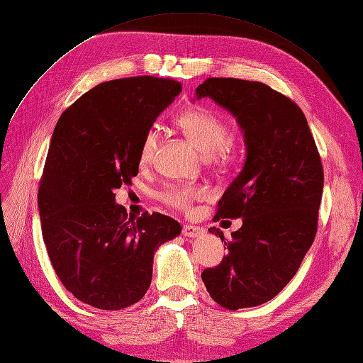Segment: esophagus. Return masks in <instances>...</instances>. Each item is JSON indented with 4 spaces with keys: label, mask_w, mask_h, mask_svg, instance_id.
Listing matches in <instances>:
<instances>
[{
    "label": "esophagus",
    "mask_w": 363,
    "mask_h": 363,
    "mask_svg": "<svg viewBox=\"0 0 363 363\" xmlns=\"http://www.w3.org/2000/svg\"><path fill=\"white\" fill-rule=\"evenodd\" d=\"M183 235L187 238H196V237L204 235V229L194 225H186L183 226Z\"/></svg>",
    "instance_id": "obj_1"
}]
</instances>
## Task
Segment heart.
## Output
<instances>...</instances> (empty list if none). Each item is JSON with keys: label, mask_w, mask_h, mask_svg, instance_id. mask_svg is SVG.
I'll use <instances>...</instances> for the list:
<instances>
[{"label": "heart", "mask_w": 363, "mask_h": 363, "mask_svg": "<svg viewBox=\"0 0 363 363\" xmlns=\"http://www.w3.org/2000/svg\"><path fill=\"white\" fill-rule=\"evenodd\" d=\"M177 125L195 146L217 161H226L232 153V141L226 137V123L219 116L204 107H192L177 118ZM157 146V134L149 131L143 138L140 147V165L146 167L153 161ZM202 195L199 187H171L164 199L167 204L179 210H189L192 202Z\"/></svg>", "instance_id": "obj_1"}]
</instances>
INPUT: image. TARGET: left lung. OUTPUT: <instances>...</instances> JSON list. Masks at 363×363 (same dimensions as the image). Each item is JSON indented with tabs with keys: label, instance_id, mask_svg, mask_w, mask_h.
Masks as SVG:
<instances>
[{
	"label": "left lung",
	"instance_id": "1",
	"mask_svg": "<svg viewBox=\"0 0 363 363\" xmlns=\"http://www.w3.org/2000/svg\"><path fill=\"white\" fill-rule=\"evenodd\" d=\"M195 99L210 98L234 116L245 161L214 219H237L222 262L202 271L210 296L228 310L277 296L294 279L317 232L323 168L308 122L287 96L260 82L207 79ZM208 232L219 235V228Z\"/></svg>",
	"mask_w": 363,
	"mask_h": 363
}]
</instances>
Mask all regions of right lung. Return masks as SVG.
I'll return each instance as SVG.
<instances>
[{"mask_svg": "<svg viewBox=\"0 0 363 363\" xmlns=\"http://www.w3.org/2000/svg\"><path fill=\"white\" fill-rule=\"evenodd\" d=\"M180 92L179 82L150 76L104 82L55 126L38 189L43 240L67 291L95 308L138 302L156 250L182 232L161 213L128 219L114 201L138 174L144 135Z\"/></svg>", "mask_w": 363, "mask_h": 363, "instance_id": "add662e5", "label": "right lung"}]
</instances>
